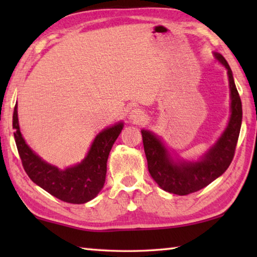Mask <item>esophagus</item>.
<instances>
[{"label": "esophagus", "instance_id": "esophagus-1", "mask_svg": "<svg viewBox=\"0 0 257 257\" xmlns=\"http://www.w3.org/2000/svg\"><path fill=\"white\" fill-rule=\"evenodd\" d=\"M145 113L141 108H133L129 113V119L135 123H141L145 120Z\"/></svg>", "mask_w": 257, "mask_h": 257}]
</instances>
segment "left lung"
I'll list each match as a JSON object with an SVG mask.
<instances>
[{
    "mask_svg": "<svg viewBox=\"0 0 257 257\" xmlns=\"http://www.w3.org/2000/svg\"><path fill=\"white\" fill-rule=\"evenodd\" d=\"M214 56L227 69L231 101L228 125L215 144L198 161H186L173 158L158 135L142 130L149 171L156 184L168 193L184 196L204 188L222 176L233 159L242 120L241 101L228 62L220 53H214Z\"/></svg>",
    "mask_w": 257,
    "mask_h": 257,
    "instance_id": "left-lung-1",
    "label": "left lung"
}]
</instances>
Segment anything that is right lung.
<instances>
[{
  "instance_id": "right-lung-1",
  "label": "right lung",
  "mask_w": 257,
  "mask_h": 257,
  "mask_svg": "<svg viewBox=\"0 0 257 257\" xmlns=\"http://www.w3.org/2000/svg\"><path fill=\"white\" fill-rule=\"evenodd\" d=\"M12 125L23 167L30 179L61 201L84 204L96 197L103 188L108 154L123 128V122L103 129L95 137L86 158L80 163L66 169L47 163L26 144L20 133L17 104Z\"/></svg>"
}]
</instances>
